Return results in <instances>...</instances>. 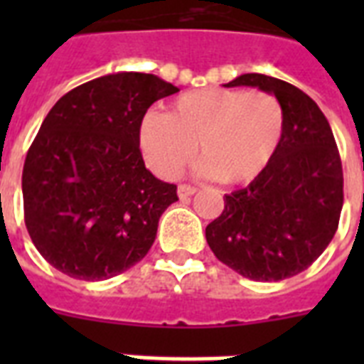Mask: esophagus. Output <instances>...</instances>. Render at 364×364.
Listing matches in <instances>:
<instances>
[{
  "label": "esophagus",
  "mask_w": 364,
  "mask_h": 364,
  "mask_svg": "<svg viewBox=\"0 0 364 364\" xmlns=\"http://www.w3.org/2000/svg\"><path fill=\"white\" fill-rule=\"evenodd\" d=\"M194 193H196V188L191 187V185H179V187H177V196L181 200H187L188 196H193Z\"/></svg>",
  "instance_id": "1"
}]
</instances>
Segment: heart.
Instances as JSON below:
<instances>
[{"label": "heart", "mask_w": 364, "mask_h": 364, "mask_svg": "<svg viewBox=\"0 0 364 364\" xmlns=\"http://www.w3.org/2000/svg\"><path fill=\"white\" fill-rule=\"evenodd\" d=\"M283 126V107L270 92L208 87L181 94L170 113L147 111L139 147L149 168L166 179L181 173L200 149L205 176L245 185L272 164Z\"/></svg>", "instance_id": "obj_1"}]
</instances>
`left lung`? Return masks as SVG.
Masks as SVG:
<instances>
[{
  "label": "left lung",
  "mask_w": 364,
  "mask_h": 364,
  "mask_svg": "<svg viewBox=\"0 0 364 364\" xmlns=\"http://www.w3.org/2000/svg\"><path fill=\"white\" fill-rule=\"evenodd\" d=\"M225 87L274 94L285 126L272 164L245 188L225 194V210L205 227V240L243 277L287 279L306 270L338 228L344 173L333 130L316 102L291 82L245 73Z\"/></svg>",
  "instance_id": "left-lung-1"
}]
</instances>
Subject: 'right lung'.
Segmentation results:
<instances>
[{"mask_svg": "<svg viewBox=\"0 0 364 364\" xmlns=\"http://www.w3.org/2000/svg\"><path fill=\"white\" fill-rule=\"evenodd\" d=\"M179 92L151 73L121 71L54 104L26 154L24 221L43 259L65 276L102 282L147 255L177 187L156 179L139 151V122Z\"/></svg>", "mask_w": 364, "mask_h": 364, "instance_id": "obj_1", "label": "right lung"}]
</instances>
